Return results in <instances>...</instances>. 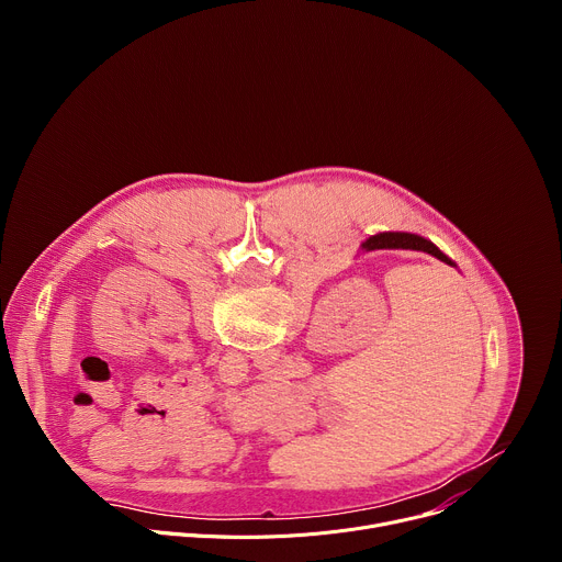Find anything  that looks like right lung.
Masks as SVG:
<instances>
[{
	"label": "right lung",
	"instance_id": "obj_1",
	"mask_svg": "<svg viewBox=\"0 0 562 562\" xmlns=\"http://www.w3.org/2000/svg\"><path fill=\"white\" fill-rule=\"evenodd\" d=\"M378 249H409V251H423V254H429L434 258H438L440 262L449 265V267H456V262L445 256L434 243H429L427 237L423 235H416V233H393V231H384V233H375L371 237H367L364 243L360 245V251L367 254V251H378Z\"/></svg>",
	"mask_w": 562,
	"mask_h": 562
}]
</instances>
